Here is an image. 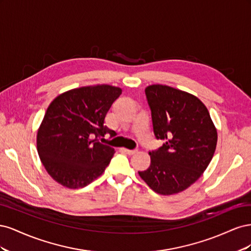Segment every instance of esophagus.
<instances>
[{
    "instance_id": "34e87169",
    "label": "esophagus",
    "mask_w": 251,
    "mask_h": 251,
    "mask_svg": "<svg viewBox=\"0 0 251 251\" xmlns=\"http://www.w3.org/2000/svg\"><path fill=\"white\" fill-rule=\"evenodd\" d=\"M124 151H126V153L127 155H134V154L137 153V150H127V149H124Z\"/></svg>"
}]
</instances>
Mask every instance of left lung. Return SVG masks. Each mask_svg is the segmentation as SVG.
Returning a JSON list of instances; mask_svg holds the SVG:
<instances>
[{"mask_svg":"<svg viewBox=\"0 0 251 251\" xmlns=\"http://www.w3.org/2000/svg\"><path fill=\"white\" fill-rule=\"evenodd\" d=\"M156 139L165 142L150 151L151 165L138 172L160 195L184 191L210 163L217 147V130L209 112L196 96L169 86L146 89Z\"/></svg>","mask_w":251,"mask_h":251,"instance_id":"left-lung-1","label":"left lung"}]
</instances>
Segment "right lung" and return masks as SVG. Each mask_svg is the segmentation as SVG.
<instances>
[{
    "mask_svg": "<svg viewBox=\"0 0 251 251\" xmlns=\"http://www.w3.org/2000/svg\"><path fill=\"white\" fill-rule=\"evenodd\" d=\"M120 88L82 87L60 94L45 114L37 132V151L45 169L68 188L85 187L104 172L115 150L100 137L116 133L104 125Z\"/></svg>",
    "mask_w": 251,
    "mask_h": 251,
    "instance_id": "right-lung-1",
    "label": "right lung"
}]
</instances>
